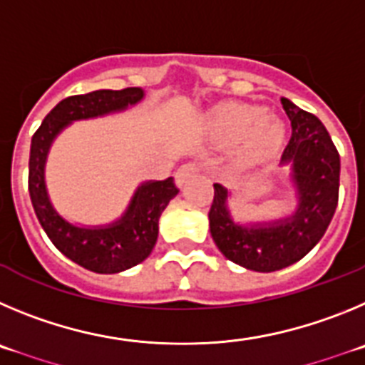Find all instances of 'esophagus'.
<instances>
[{
  "instance_id": "1",
  "label": "esophagus",
  "mask_w": 365,
  "mask_h": 365,
  "mask_svg": "<svg viewBox=\"0 0 365 365\" xmlns=\"http://www.w3.org/2000/svg\"><path fill=\"white\" fill-rule=\"evenodd\" d=\"M202 170V165H200L198 162H189V163H183L182 167H180L178 170H176V183H178L180 187L183 185V183L189 182L192 176H196Z\"/></svg>"
}]
</instances>
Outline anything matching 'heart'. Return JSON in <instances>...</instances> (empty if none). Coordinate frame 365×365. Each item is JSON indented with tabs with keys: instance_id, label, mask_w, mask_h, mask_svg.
Masks as SVG:
<instances>
[{
	"instance_id": "1",
	"label": "heart",
	"mask_w": 365,
	"mask_h": 365,
	"mask_svg": "<svg viewBox=\"0 0 365 365\" xmlns=\"http://www.w3.org/2000/svg\"><path fill=\"white\" fill-rule=\"evenodd\" d=\"M212 129L225 140H238L242 160H256L274 153L284 142L285 127L278 118L267 116L258 105H225L212 114Z\"/></svg>"
}]
</instances>
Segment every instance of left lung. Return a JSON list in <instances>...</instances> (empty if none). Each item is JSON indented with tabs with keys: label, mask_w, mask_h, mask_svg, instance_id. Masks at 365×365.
Here are the masks:
<instances>
[{
	"label": "left lung",
	"mask_w": 365,
	"mask_h": 365,
	"mask_svg": "<svg viewBox=\"0 0 365 365\" xmlns=\"http://www.w3.org/2000/svg\"><path fill=\"white\" fill-rule=\"evenodd\" d=\"M291 120V140L282 165L291 163L298 207L293 216L269 223L240 225L231 218L227 189L215 183L209 227L216 247L245 269L271 272L302 260L326 232L334 215L340 187V156L329 133L314 114L282 98Z\"/></svg>",
	"instance_id": "obj_1"
}]
</instances>
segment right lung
Masks as SVG:
<instances>
[{"instance_id":"1","label":"right lung","mask_w":365,"mask_h":365,"mask_svg":"<svg viewBox=\"0 0 365 365\" xmlns=\"http://www.w3.org/2000/svg\"><path fill=\"white\" fill-rule=\"evenodd\" d=\"M143 98L140 87L93 91L68 96L45 116L32 136L29 160V192L39 223L58 251L88 271L100 274L125 271L143 262L158 238V220L167 203L178 195L175 180L145 182L138 187L127 211L105 227H78L52 207L45 187V162L54 138L72 121L127 109Z\"/></svg>"}]
</instances>
